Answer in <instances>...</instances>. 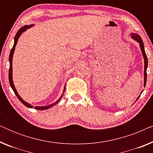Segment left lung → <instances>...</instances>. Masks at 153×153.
<instances>
[{"mask_svg":"<svg viewBox=\"0 0 153 153\" xmlns=\"http://www.w3.org/2000/svg\"><path fill=\"white\" fill-rule=\"evenodd\" d=\"M131 37H132V38L134 39V40H136L139 43V45H140L139 46H140V48H141V53H142V54H143V58H144V87H146V80H147V72H146V70H147V68H148V58H147V56H146L145 50H144L143 42V40H142L141 37H140L138 34H135V33H131ZM142 92H143V91H142ZM142 92L141 93V94L142 93ZM139 97H140V95L137 97V100L139 98Z\"/></svg>","mask_w":153,"mask_h":153,"instance_id":"left-lung-1","label":"left lung"}]
</instances>
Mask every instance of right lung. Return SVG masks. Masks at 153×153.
Instances as JSON below:
<instances>
[{"instance_id": "obj_1", "label": "right lung", "mask_w": 153, "mask_h": 153, "mask_svg": "<svg viewBox=\"0 0 153 153\" xmlns=\"http://www.w3.org/2000/svg\"><path fill=\"white\" fill-rule=\"evenodd\" d=\"M33 25H29V26H23L22 28H21L19 30L17 31V33H16V34L15 35V37H14V46L11 49V51H10V56H9V61H10V68H9V81H10V86L13 90V91L14 92V93H15V95H16V97H18V99L20 100L21 102L23 104H24L25 106H27V107L28 108H33V106L31 105L30 104L28 103V102H25L24 100L22 99V97H20L19 95L17 93V91H16V90L15 88V87H14V83H13V81H12V58H13V54H14V49H15V47L16 45V44H17V42H18V39L19 38L20 35L22 34L23 32H24V31H26L27 29L28 28H30V27H32ZM65 86L64 87V91H63V93H62V95L60 96V97L58 99L57 101L56 102H54V103L51 104H49V105L48 106H35L34 108L35 109H37V110H45V109H48V108L52 107V106H53L55 104H56L58 103V102L60 101V99H61L62 95H63L64 94V92H65Z\"/></svg>"}]
</instances>
